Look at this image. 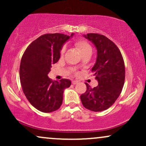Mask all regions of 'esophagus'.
<instances>
[{
    "instance_id": "obj_1",
    "label": "esophagus",
    "mask_w": 146,
    "mask_h": 146,
    "mask_svg": "<svg viewBox=\"0 0 146 146\" xmlns=\"http://www.w3.org/2000/svg\"><path fill=\"white\" fill-rule=\"evenodd\" d=\"M78 83V81H77V80H73V81H72V84H77Z\"/></svg>"
}]
</instances>
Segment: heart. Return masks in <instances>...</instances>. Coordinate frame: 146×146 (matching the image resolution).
Returning a JSON list of instances; mask_svg holds the SVG:
<instances>
[{
    "instance_id": "b5f03b06",
    "label": "heart",
    "mask_w": 146,
    "mask_h": 146,
    "mask_svg": "<svg viewBox=\"0 0 146 146\" xmlns=\"http://www.w3.org/2000/svg\"><path fill=\"white\" fill-rule=\"evenodd\" d=\"M75 46L80 50V51L81 52L82 54L86 53L87 51H91V47H90V44H88L86 41L83 40H77L75 42ZM65 51H66V46H63L61 48L60 53H61L62 55L64 54Z\"/></svg>"
}]
</instances>
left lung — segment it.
I'll return each instance as SVG.
<instances>
[{
  "label": "left lung",
  "mask_w": 146,
  "mask_h": 146,
  "mask_svg": "<svg viewBox=\"0 0 146 146\" xmlns=\"http://www.w3.org/2000/svg\"><path fill=\"white\" fill-rule=\"evenodd\" d=\"M84 37L98 50V56L92 71L98 86L91 88L87 83L86 90L80 96L87 109L100 112L108 109L121 93L125 81V65L119 48L107 37L98 33H88Z\"/></svg>",
  "instance_id": "1"
}]
</instances>
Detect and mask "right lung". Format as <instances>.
<instances>
[{"label": "right lung", "mask_w": 146, "mask_h": 146, "mask_svg": "<svg viewBox=\"0 0 146 146\" xmlns=\"http://www.w3.org/2000/svg\"><path fill=\"white\" fill-rule=\"evenodd\" d=\"M71 36L46 33L30 44L22 57L20 80L23 93L34 108L43 113L59 109L63 93L71 82L67 79L53 81L48 77L51 65L60 59L64 43Z\"/></svg>", "instance_id": "obj_1"}]
</instances>
